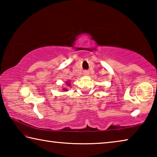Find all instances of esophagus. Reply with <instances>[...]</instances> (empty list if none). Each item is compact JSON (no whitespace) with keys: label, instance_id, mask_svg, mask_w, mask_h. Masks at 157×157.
Returning a JSON list of instances; mask_svg holds the SVG:
<instances>
[{"label":"esophagus","instance_id":"obj_1","mask_svg":"<svg viewBox=\"0 0 157 157\" xmlns=\"http://www.w3.org/2000/svg\"><path fill=\"white\" fill-rule=\"evenodd\" d=\"M84 75H85V76H87V75H89V72L87 71H85L84 72Z\"/></svg>","mask_w":157,"mask_h":157}]
</instances>
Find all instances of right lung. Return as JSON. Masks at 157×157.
Segmentation results:
<instances>
[{
	"instance_id": "1",
	"label": "right lung",
	"mask_w": 157,
	"mask_h": 157,
	"mask_svg": "<svg viewBox=\"0 0 157 157\" xmlns=\"http://www.w3.org/2000/svg\"><path fill=\"white\" fill-rule=\"evenodd\" d=\"M66 85H67V86H71L70 82L66 81ZM62 90H63V91H68V89H66V88H63V89H62Z\"/></svg>"
}]
</instances>
